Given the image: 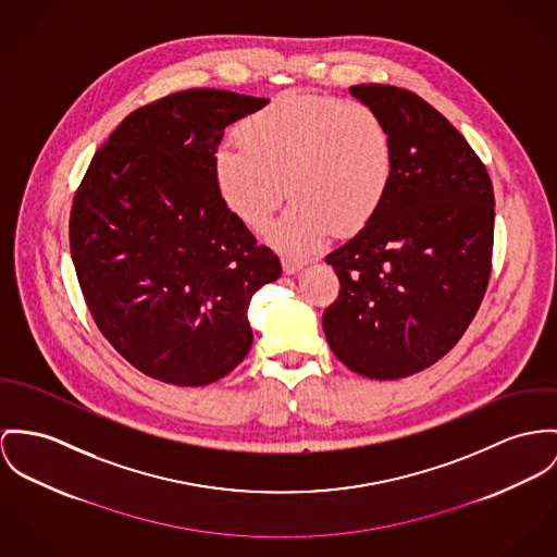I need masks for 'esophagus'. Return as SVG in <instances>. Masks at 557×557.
<instances>
[{"mask_svg":"<svg viewBox=\"0 0 557 557\" xmlns=\"http://www.w3.org/2000/svg\"><path fill=\"white\" fill-rule=\"evenodd\" d=\"M302 262L300 260H293V258H284L282 260V269H284V273L286 275H297V273H300L302 271Z\"/></svg>","mask_w":557,"mask_h":557,"instance_id":"34e87169","label":"esophagus"}]
</instances>
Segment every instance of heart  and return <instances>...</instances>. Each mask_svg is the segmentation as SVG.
<instances>
[{
  "instance_id": "b5f03b06",
  "label": "heart",
  "mask_w": 557,
  "mask_h": 557,
  "mask_svg": "<svg viewBox=\"0 0 557 557\" xmlns=\"http://www.w3.org/2000/svg\"><path fill=\"white\" fill-rule=\"evenodd\" d=\"M239 146L212 159L222 206L262 231L288 193L293 206L269 233L284 255L307 257L335 226L354 233L384 206L394 175V144L382 116L364 103L282 92L237 127Z\"/></svg>"
}]
</instances>
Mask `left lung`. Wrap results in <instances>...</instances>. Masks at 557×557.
<instances>
[{"label": "left lung", "mask_w": 557, "mask_h": 557, "mask_svg": "<svg viewBox=\"0 0 557 557\" xmlns=\"http://www.w3.org/2000/svg\"><path fill=\"white\" fill-rule=\"evenodd\" d=\"M394 144L384 206L326 257L342 293L324 311L326 342L369 380H400L441 360L469 329L487 288L494 190L469 141L418 95L351 86Z\"/></svg>", "instance_id": "1"}]
</instances>
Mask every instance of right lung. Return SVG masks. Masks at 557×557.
<instances>
[{
  "label": "right lung",
  "instance_id": "obj_1",
  "mask_svg": "<svg viewBox=\"0 0 557 557\" xmlns=\"http://www.w3.org/2000/svg\"><path fill=\"white\" fill-rule=\"evenodd\" d=\"M269 99L218 88L135 110L95 152L70 218L86 305L114 349L148 377L208 385L252 347L250 300L277 257L215 193L224 127Z\"/></svg>",
  "mask_w": 557,
  "mask_h": 557
}]
</instances>
